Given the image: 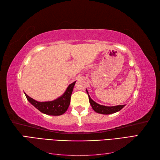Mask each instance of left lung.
<instances>
[{"label":"left lung","mask_w":160,"mask_h":160,"mask_svg":"<svg viewBox=\"0 0 160 160\" xmlns=\"http://www.w3.org/2000/svg\"><path fill=\"white\" fill-rule=\"evenodd\" d=\"M86 91L88 96H89V102L91 107H92L93 109L98 113L104 114V115L112 114V113H116V112L119 111H120L122 108L124 107L125 106V105H118V106H113V107H107V106H104V105H100L99 104L96 103V102H94L92 99H91L89 93H88L89 92H88L87 89H86Z\"/></svg>","instance_id":"left-lung-1"}]
</instances>
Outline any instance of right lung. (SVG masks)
Instances as JSON below:
<instances>
[{"instance_id":"obj_1","label":"right lung","mask_w":160,"mask_h":160,"mask_svg":"<svg viewBox=\"0 0 160 160\" xmlns=\"http://www.w3.org/2000/svg\"><path fill=\"white\" fill-rule=\"evenodd\" d=\"M76 82V81H75L74 82L70 84L67 88L65 92L53 101L38 102L30 98L26 93L25 94L29 102L42 113L49 115H60L65 113L69 108L71 93Z\"/></svg>"}]
</instances>
